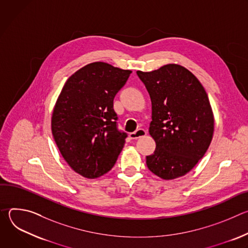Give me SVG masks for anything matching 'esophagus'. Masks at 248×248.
I'll return each mask as SVG.
<instances>
[{"instance_id": "1", "label": "esophagus", "mask_w": 248, "mask_h": 248, "mask_svg": "<svg viewBox=\"0 0 248 248\" xmlns=\"http://www.w3.org/2000/svg\"><path fill=\"white\" fill-rule=\"evenodd\" d=\"M146 133H147V132H146L145 129L139 128V129H137L136 131L129 133V138H130V139H138V138H140V137L145 136Z\"/></svg>"}]
</instances>
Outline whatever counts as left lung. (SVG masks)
I'll return each mask as SVG.
<instances>
[{"instance_id":"left-lung-1","label":"left lung","mask_w":248,"mask_h":248,"mask_svg":"<svg viewBox=\"0 0 248 248\" xmlns=\"http://www.w3.org/2000/svg\"><path fill=\"white\" fill-rule=\"evenodd\" d=\"M150 95L149 133L156 149L146 156L148 169L163 180L190 171L206 153L214 133V115L198 78L181 64L136 72Z\"/></svg>"}]
</instances>
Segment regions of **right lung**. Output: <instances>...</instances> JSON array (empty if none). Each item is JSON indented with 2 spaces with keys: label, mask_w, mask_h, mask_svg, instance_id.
Returning a JSON list of instances; mask_svg holds the SVG:
<instances>
[{
  "label": "right lung",
  "mask_w": 248,
  "mask_h": 248,
  "mask_svg": "<svg viewBox=\"0 0 248 248\" xmlns=\"http://www.w3.org/2000/svg\"><path fill=\"white\" fill-rule=\"evenodd\" d=\"M131 73L104 62L88 63L68 78L57 99L55 142L68 166L86 179L107 173L124 148L127 135L117 128L114 98Z\"/></svg>",
  "instance_id": "1"
}]
</instances>
